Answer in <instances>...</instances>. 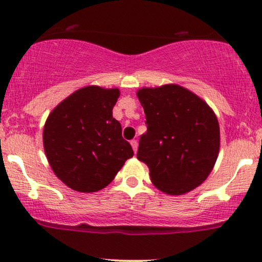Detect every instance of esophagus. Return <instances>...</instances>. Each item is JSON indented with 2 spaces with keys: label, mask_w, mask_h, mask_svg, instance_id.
I'll list each match as a JSON object with an SVG mask.
<instances>
[{
  "label": "esophagus",
  "mask_w": 262,
  "mask_h": 262,
  "mask_svg": "<svg viewBox=\"0 0 262 262\" xmlns=\"http://www.w3.org/2000/svg\"><path fill=\"white\" fill-rule=\"evenodd\" d=\"M130 145H132V148H133V151L134 153H137V150H138V142L137 140H130Z\"/></svg>",
  "instance_id": "34e87169"
}]
</instances>
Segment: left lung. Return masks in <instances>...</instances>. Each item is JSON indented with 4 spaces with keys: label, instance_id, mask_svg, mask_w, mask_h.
<instances>
[{
    "label": "left lung",
    "instance_id": "1",
    "mask_svg": "<svg viewBox=\"0 0 262 262\" xmlns=\"http://www.w3.org/2000/svg\"><path fill=\"white\" fill-rule=\"evenodd\" d=\"M146 132L138 160L149 168L151 183L168 195H183L205 182L220 149V126L210 105L179 84L143 87Z\"/></svg>",
    "mask_w": 262,
    "mask_h": 262
}]
</instances>
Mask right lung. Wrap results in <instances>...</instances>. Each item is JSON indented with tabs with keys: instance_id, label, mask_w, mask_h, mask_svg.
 <instances>
[{
	"instance_id": "add662e5",
	"label": "right lung",
	"mask_w": 262,
	"mask_h": 262,
	"mask_svg": "<svg viewBox=\"0 0 262 262\" xmlns=\"http://www.w3.org/2000/svg\"><path fill=\"white\" fill-rule=\"evenodd\" d=\"M120 91L87 85L54 107L43 126V148L54 175L78 192L111 184L129 158L130 144L113 118Z\"/></svg>"
}]
</instances>
